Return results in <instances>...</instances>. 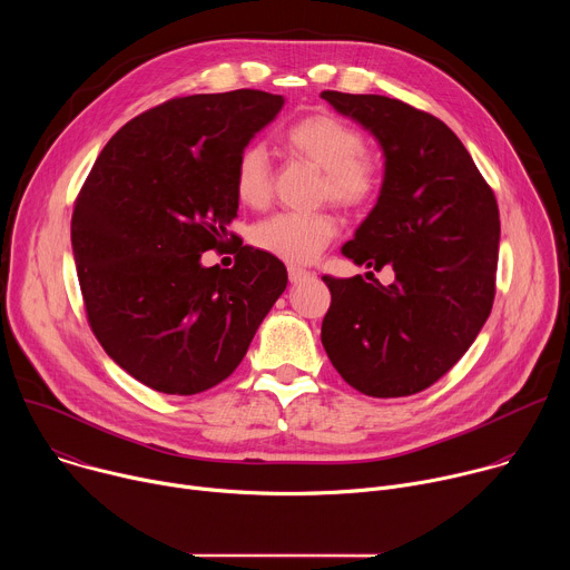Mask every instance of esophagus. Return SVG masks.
<instances>
[{"instance_id":"34e87169","label":"esophagus","mask_w":570,"mask_h":570,"mask_svg":"<svg viewBox=\"0 0 570 570\" xmlns=\"http://www.w3.org/2000/svg\"><path fill=\"white\" fill-rule=\"evenodd\" d=\"M308 273L304 268H297V266H288V279L291 284H299L302 279H306Z\"/></svg>"}]
</instances>
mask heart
<instances>
[{"label": "heart", "instance_id": "b5f03b06", "mask_svg": "<svg viewBox=\"0 0 570 570\" xmlns=\"http://www.w3.org/2000/svg\"><path fill=\"white\" fill-rule=\"evenodd\" d=\"M286 146L324 171L322 198L347 209H361L381 191V165L365 148L363 135L347 121L317 112L302 117L286 130ZM236 198L248 207H264L273 194V167L266 146L248 144L234 165ZM338 234L332 214H275L250 232L255 248L286 264H311Z\"/></svg>", "mask_w": 570, "mask_h": 570}]
</instances>
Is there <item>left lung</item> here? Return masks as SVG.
Masks as SVG:
<instances>
[{"mask_svg":"<svg viewBox=\"0 0 570 570\" xmlns=\"http://www.w3.org/2000/svg\"><path fill=\"white\" fill-rule=\"evenodd\" d=\"M383 148L379 200L343 255L394 271V284L324 275L322 345L367 396L426 390L471 347L492 313L501 220L494 191L438 117L379 95L322 92ZM374 273H367V279Z\"/></svg>","mask_w":570,"mask_h":570,"instance_id":"obj_1","label":"left lung"}]
</instances>
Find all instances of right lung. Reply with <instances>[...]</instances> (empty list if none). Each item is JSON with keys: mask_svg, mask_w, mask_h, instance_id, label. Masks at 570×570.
I'll return each mask as SVG.
<instances>
[{"mask_svg": "<svg viewBox=\"0 0 570 570\" xmlns=\"http://www.w3.org/2000/svg\"><path fill=\"white\" fill-rule=\"evenodd\" d=\"M282 108L262 90L171 99L106 144L76 198L71 250L90 327L157 392L225 381L286 288L284 264L243 240L232 268L200 264L236 218L238 153Z\"/></svg>", "mask_w": 570, "mask_h": 570, "instance_id": "right-lung-1", "label": "right lung"}]
</instances>
